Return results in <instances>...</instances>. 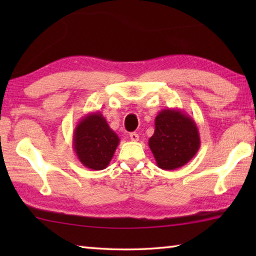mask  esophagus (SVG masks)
I'll list each match as a JSON object with an SVG mask.
<instances>
[{"mask_svg":"<svg viewBox=\"0 0 256 256\" xmlns=\"http://www.w3.org/2000/svg\"><path fill=\"white\" fill-rule=\"evenodd\" d=\"M130 138H131L132 141L136 142V141H138V133H136V132L130 133Z\"/></svg>","mask_w":256,"mask_h":256,"instance_id":"34e87169","label":"esophagus"}]
</instances>
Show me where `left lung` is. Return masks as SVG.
<instances>
[{"label":"left lung","mask_w":256,"mask_h":256,"mask_svg":"<svg viewBox=\"0 0 256 256\" xmlns=\"http://www.w3.org/2000/svg\"><path fill=\"white\" fill-rule=\"evenodd\" d=\"M149 148L164 170H174L188 164L200 149V133L190 115L177 108L159 112Z\"/></svg>","instance_id":"obj_1"}]
</instances>
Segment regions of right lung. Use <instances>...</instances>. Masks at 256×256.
<instances>
[{
  "instance_id": "obj_1",
  "label": "right lung",
  "mask_w": 256,
  "mask_h": 256,
  "mask_svg": "<svg viewBox=\"0 0 256 256\" xmlns=\"http://www.w3.org/2000/svg\"><path fill=\"white\" fill-rule=\"evenodd\" d=\"M118 144V136L100 112L86 114L73 131V150L79 162L92 170H105Z\"/></svg>"
}]
</instances>
